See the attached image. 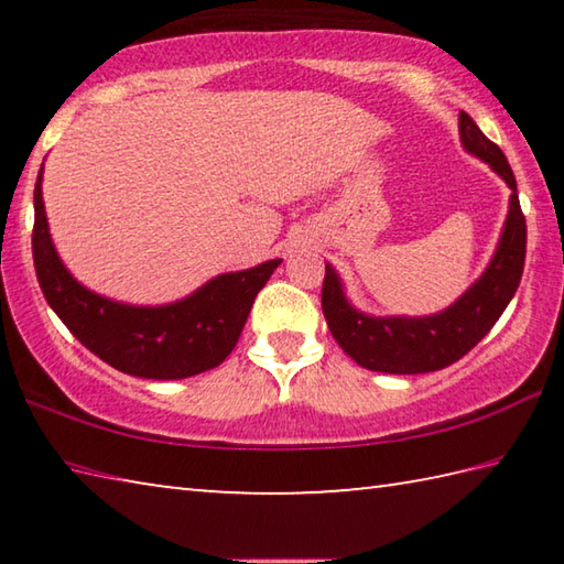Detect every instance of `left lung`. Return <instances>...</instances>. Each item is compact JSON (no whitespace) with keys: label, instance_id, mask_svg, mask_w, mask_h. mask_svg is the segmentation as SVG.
<instances>
[{"label":"left lung","instance_id":"obj_1","mask_svg":"<svg viewBox=\"0 0 564 564\" xmlns=\"http://www.w3.org/2000/svg\"><path fill=\"white\" fill-rule=\"evenodd\" d=\"M460 141L467 154L485 161L510 186V208L488 269L445 311L433 316H370L348 301L340 275L326 263L321 305L338 346L368 370L395 376L433 373L460 360L498 323L518 291L524 269L528 226L508 159L480 127L460 111Z\"/></svg>","mask_w":564,"mask_h":564}]
</instances>
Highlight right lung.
Listing matches in <instances>:
<instances>
[{"label":"right lung","instance_id":"right-lung-1","mask_svg":"<svg viewBox=\"0 0 564 564\" xmlns=\"http://www.w3.org/2000/svg\"><path fill=\"white\" fill-rule=\"evenodd\" d=\"M34 186L32 253L42 293L74 338L111 368L151 380H178L212 370L236 348L256 295L281 259L221 273L186 299L164 305H131L89 291L56 253L42 198Z\"/></svg>","mask_w":564,"mask_h":564}]
</instances>
